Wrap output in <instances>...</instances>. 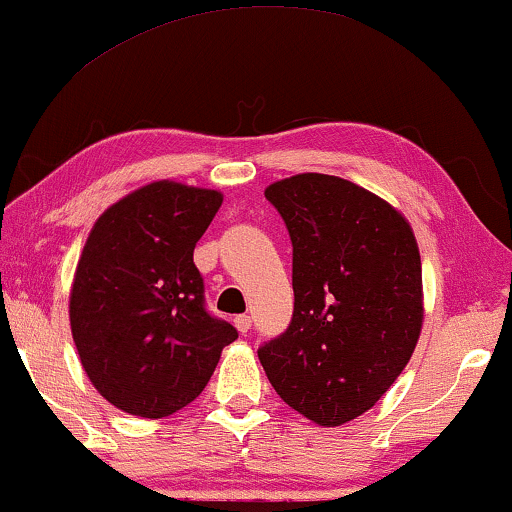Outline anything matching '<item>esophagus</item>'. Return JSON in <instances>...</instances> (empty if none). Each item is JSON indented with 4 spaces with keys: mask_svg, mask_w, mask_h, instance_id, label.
Returning <instances> with one entry per match:
<instances>
[{
    "mask_svg": "<svg viewBox=\"0 0 512 512\" xmlns=\"http://www.w3.org/2000/svg\"><path fill=\"white\" fill-rule=\"evenodd\" d=\"M235 327L240 334H247V331L251 329V317L249 315H237L235 317Z\"/></svg>",
    "mask_w": 512,
    "mask_h": 512,
    "instance_id": "esophagus-1",
    "label": "esophagus"
}]
</instances>
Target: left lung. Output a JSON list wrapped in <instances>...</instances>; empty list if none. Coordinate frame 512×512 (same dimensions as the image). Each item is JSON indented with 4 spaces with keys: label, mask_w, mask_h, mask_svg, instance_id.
Returning <instances> with one entry per match:
<instances>
[{
    "label": "left lung",
    "mask_w": 512,
    "mask_h": 512,
    "mask_svg": "<svg viewBox=\"0 0 512 512\" xmlns=\"http://www.w3.org/2000/svg\"><path fill=\"white\" fill-rule=\"evenodd\" d=\"M294 244V317L258 350L277 395L334 428L374 407L423 327L421 254L402 211L327 174L270 183Z\"/></svg>",
    "instance_id": "8db88e82"
}]
</instances>
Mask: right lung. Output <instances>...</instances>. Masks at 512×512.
<instances>
[{"instance_id": "1", "label": "right lung", "mask_w": 512, "mask_h": 512, "mask_svg": "<svg viewBox=\"0 0 512 512\" xmlns=\"http://www.w3.org/2000/svg\"><path fill=\"white\" fill-rule=\"evenodd\" d=\"M223 192L152 181L96 218L70 287V329L91 386L112 407L164 418L214 374L232 324L204 310L192 263Z\"/></svg>"}]
</instances>
